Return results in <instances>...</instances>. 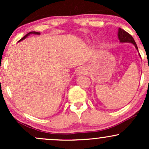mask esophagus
Here are the masks:
<instances>
[{
  "mask_svg": "<svg viewBox=\"0 0 149 149\" xmlns=\"http://www.w3.org/2000/svg\"><path fill=\"white\" fill-rule=\"evenodd\" d=\"M85 71H86V70H85V67H80L79 69H78V75H81V74H83V73H85Z\"/></svg>",
  "mask_w": 149,
  "mask_h": 149,
  "instance_id": "obj_1",
  "label": "esophagus"
}]
</instances>
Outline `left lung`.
Listing matches in <instances>:
<instances>
[{
	"label": "left lung",
	"instance_id": "8db88e82",
	"mask_svg": "<svg viewBox=\"0 0 149 149\" xmlns=\"http://www.w3.org/2000/svg\"><path fill=\"white\" fill-rule=\"evenodd\" d=\"M118 37L120 41L121 42H131V43L134 44L135 47L136 49H138L137 45H136V42H135L134 38L130 33H128L127 31L122 29L121 28H119L118 34Z\"/></svg>",
	"mask_w": 149,
	"mask_h": 149
}]
</instances>
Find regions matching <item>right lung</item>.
I'll return each instance as SVG.
<instances>
[{"instance_id":"1","label":"right lung","mask_w":149,"mask_h":149,"mask_svg":"<svg viewBox=\"0 0 149 149\" xmlns=\"http://www.w3.org/2000/svg\"><path fill=\"white\" fill-rule=\"evenodd\" d=\"M31 33H33V34H40V33H38V32H36V31H31V32H29V33H28L26 34V35L24 36L23 38H22L20 39V40H19V41H21V40H24V39L26 37H27V36H28L29 35V34H31Z\"/></svg>"}]
</instances>
